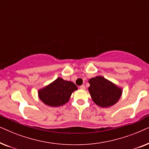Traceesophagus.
Here are the masks:
<instances>
[{
  "label": "esophagus",
  "mask_w": 149,
  "mask_h": 149,
  "mask_svg": "<svg viewBox=\"0 0 149 149\" xmlns=\"http://www.w3.org/2000/svg\"><path fill=\"white\" fill-rule=\"evenodd\" d=\"M80 89H83V90H84V89H85V86L84 85H81V86H80Z\"/></svg>",
  "instance_id": "esophagus-1"
}]
</instances>
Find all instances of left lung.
<instances>
[{
    "label": "left lung",
    "mask_w": 149,
    "mask_h": 149,
    "mask_svg": "<svg viewBox=\"0 0 149 149\" xmlns=\"http://www.w3.org/2000/svg\"><path fill=\"white\" fill-rule=\"evenodd\" d=\"M90 86L88 90L95 104L102 108L110 107L119 101L122 89L102 76L89 80Z\"/></svg>",
    "instance_id": "obj_1"
}]
</instances>
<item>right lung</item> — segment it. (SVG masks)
<instances>
[{"mask_svg":"<svg viewBox=\"0 0 149 149\" xmlns=\"http://www.w3.org/2000/svg\"><path fill=\"white\" fill-rule=\"evenodd\" d=\"M78 89L71 81L58 77L54 82L38 90V97L45 104L57 107L68 102L73 91Z\"/></svg>","mask_w":149,"mask_h":149,"instance_id":"add662e5","label":"right lung"}]
</instances>
